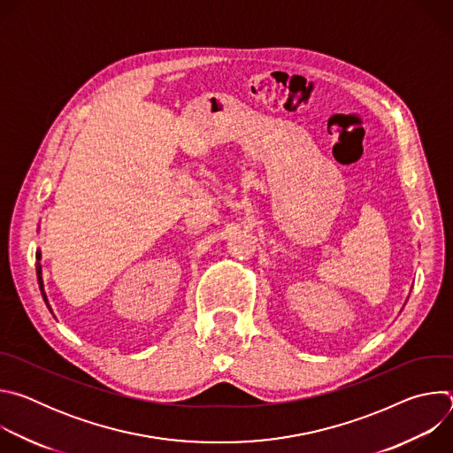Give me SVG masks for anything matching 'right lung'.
I'll return each instance as SVG.
<instances>
[{
    "label": "right lung",
    "mask_w": 453,
    "mask_h": 453,
    "mask_svg": "<svg viewBox=\"0 0 453 453\" xmlns=\"http://www.w3.org/2000/svg\"><path fill=\"white\" fill-rule=\"evenodd\" d=\"M39 252H37V260H39ZM37 276H39V287H41V294H42V297H44V301H46V294H44V290H42V281H41V267H39V271H37Z\"/></svg>",
    "instance_id": "obj_1"
}]
</instances>
